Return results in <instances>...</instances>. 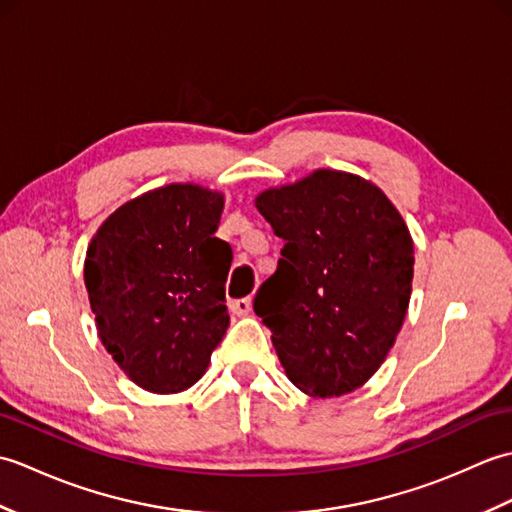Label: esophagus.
<instances>
[{"instance_id":"1","label":"esophagus","mask_w":512,"mask_h":512,"mask_svg":"<svg viewBox=\"0 0 512 512\" xmlns=\"http://www.w3.org/2000/svg\"><path fill=\"white\" fill-rule=\"evenodd\" d=\"M231 310L237 314V317H246V314H250V310H253V299L250 297L237 299L231 303Z\"/></svg>"}]
</instances>
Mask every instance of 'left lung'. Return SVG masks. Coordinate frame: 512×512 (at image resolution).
<instances>
[{"label": "left lung", "instance_id": "left-lung-1", "mask_svg": "<svg viewBox=\"0 0 512 512\" xmlns=\"http://www.w3.org/2000/svg\"><path fill=\"white\" fill-rule=\"evenodd\" d=\"M255 206L286 242L255 297L281 367L308 396L350 394L378 372L405 321V220L372 180L336 169L270 187Z\"/></svg>", "mask_w": 512, "mask_h": 512}]
</instances>
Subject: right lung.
I'll use <instances>...</instances> for the list:
<instances>
[{
	"instance_id": "add662e5",
	"label": "right lung",
	"mask_w": 512,
	"mask_h": 512,
	"mask_svg": "<svg viewBox=\"0 0 512 512\" xmlns=\"http://www.w3.org/2000/svg\"><path fill=\"white\" fill-rule=\"evenodd\" d=\"M222 211L224 193L173 182L118 206L85 253L99 339L151 394L198 383L226 334L233 250L215 237Z\"/></svg>"
}]
</instances>
